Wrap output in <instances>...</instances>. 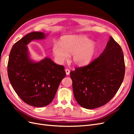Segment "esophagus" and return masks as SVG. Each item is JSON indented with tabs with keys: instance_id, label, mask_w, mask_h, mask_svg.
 Instances as JSON below:
<instances>
[{
	"instance_id": "esophagus-1",
	"label": "esophagus",
	"mask_w": 134,
	"mask_h": 134,
	"mask_svg": "<svg viewBox=\"0 0 134 134\" xmlns=\"http://www.w3.org/2000/svg\"><path fill=\"white\" fill-rule=\"evenodd\" d=\"M65 72H66V74L67 75H69V74H70V70L68 69H65Z\"/></svg>"
}]
</instances>
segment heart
Wrapping results in <instances>:
<instances>
[{"label":"heart","mask_w":134,"mask_h":134,"mask_svg":"<svg viewBox=\"0 0 134 134\" xmlns=\"http://www.w3.org/2000/svg\"><path fill=\"white\" fill-rule=\"evenodd\" d=\"M96 51V44L89 38L81 35L64 36L61 40L60 44L55 42L52 46V53L58 63H64L71 55L72 62L78 66L90 63Z\"/></svg>","instance_id":"1"}]
</instances>
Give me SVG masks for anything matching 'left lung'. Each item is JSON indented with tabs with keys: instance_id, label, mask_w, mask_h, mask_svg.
<instances>
[{
	"instance_id": "1",
	"label": "left lung",
	"mask_w": 134,
	"mask_h": 134,
	"mask_svg": "<svg viewBox=\"0 0 134 134\" xmlns=\"http://www.w3.org/2000/svg\"><path fill=\"white\" fill-rule=\"evenodd\" d=\"M122 50L111 36L98 58L70 72L75 99L81 106L94 109L108 103L124 78Z\"/></svg>"
}]
</instances>
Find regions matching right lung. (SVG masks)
Returning a JSON list of instances; mask_svg holds the SVG:
<instances>
[{
	"mask_svg": "<svg viewBox=\"0 0 134 134\" xmlns=\"http://www.w3.org/2000/svg\"><path fill=\"white\" fill-rule=\"evenodd\" d=\"M47 36L41 32H33L24 36L12 47L8 63V75L13 90L23 101L34 107L50 104L66 76L64 66L50 58L37 62L30 58L27 44Z\"/></svg>",
	"mask_w": 134,
	"mask_h": 134,
	"instance_id": "add662e5",
	"label": "right lung"
}]
</instances>
